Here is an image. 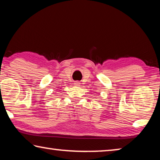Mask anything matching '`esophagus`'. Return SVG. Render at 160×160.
I'll return each instance as SVG.
<instances>
[{
    "mask_svg": "<svg viewBox=\"0 0 160 160\" xmlns=\"http://www.w3.org/2000/svg\"><path fill=\"white\" fill-rule=\"evenodd\" d=\"M75 86H80V82H78V81H76V82H75Z\"/></svg>",
    "mask_w": 160,
    "mask_h": 160,
    "instance_id": "1",
    "label": "esophagus"
}]
</instances>
